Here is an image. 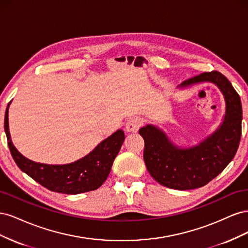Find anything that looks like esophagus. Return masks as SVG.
I'll list each match as a JSON object with an SVG mask.
<instances>
[{
	"label": "esophagus",
	"instance_id": "obj_1",
	"mask_svg": "<svg viewBox=\"0 0 248 248\" xmlns=\"http://www.w3.org/2000/svg\"><path fill=\"white\" fill-rule=\"evenodd\" d=\"M142 124V120L140 117H132L127 120L125 128L128 132H137Z\"/></svg>",
	"mask_w": 248,
	"mask_h": 248
}]
</instances>
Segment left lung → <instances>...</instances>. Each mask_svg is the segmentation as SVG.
Returning <instances> with one entry per match:
<instances>
[{"instance_id": "8db88e82", "label": "left lung", "mask_w": 248, "mask_h": 248, "mask_svg": "<svg viewBox=\"0 0 248 248\" xmlns=\"http://www.w3.org/2000/svg\"><path fill=\"white\" fill-rule=\"evenodd\" d=\"M212 82L223 95L226 111L217 129L200 144L180 148L159 127L140 129L145 140L144 160L150 175L161 185L178 190L199 188L209 183L234 158L241 139L242 106L229 79L218 71L204 72L183 81L179 89Z\"/></svg>"}]
</instances>
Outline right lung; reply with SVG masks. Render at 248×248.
<instances>
[{
	"label": "right lung",
	"mask_w": 248,
	"mask_h": 248,
	"mask_svg": "<svg viewBox=\"0 0 248 248\" xmlns=\"http://www.w3.org/2000/svg\"><path fill=\"white\" fill-rule=\"evenodd\" d=\"M6 108L4 128L11 155L17 167L46 188L60 193L78 194L95 190L108 179L112 162L125 140L124 131L119 129L103 140L88 155L67 164H46L28 159L14 147L9 132L8 109Z\"/></svg>",
	"instance_id": "right-lung-1"
}]
</instances>
